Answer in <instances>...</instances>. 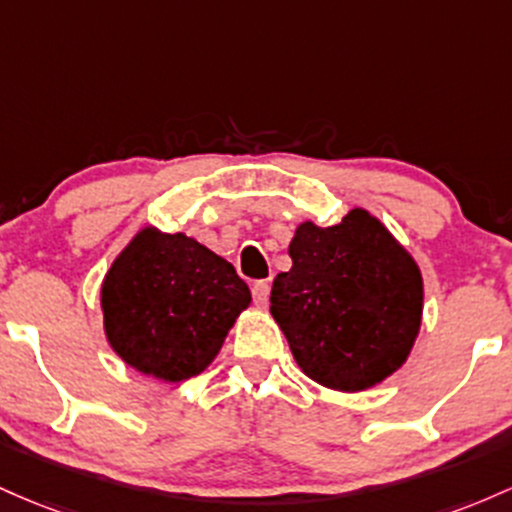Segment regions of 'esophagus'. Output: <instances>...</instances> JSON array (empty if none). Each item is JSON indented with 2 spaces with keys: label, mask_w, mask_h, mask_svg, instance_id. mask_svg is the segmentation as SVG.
I'll return each instance as SVG.
<instances>
[{
  "label": "esophagus",
  "mask_w": 512,
  "mask_h": 512,
  "mask_svg": "<svg viewBox=\"0 0 512 512\" xmlns=\"http://www.w3.org/2000/svg\"><path fill=\"white\" fill-rule=\"evenodd\" d=\"M251 292H254V302L258 307H268V300H271V283L268 280H258L251 287Z\"/></svg>",
  "instance_id": "obj_1"
}]
</instances>
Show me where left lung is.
Returning a JSON list of instances; mask_svg holds the SVG:
<instances>
[{"mask_svg":"<svg viewBox=\"0 0 512 512\" xmlns=\"http://www.w3.org/2000/svg\"><path fill=\"white\" fill-rule=\"evenodd\" d=\"M292 268L273 280L271 314L309 380L365 392L409 360L423 319V275L380 217L297 225Z\"/></svg>","mask_w":512,"mask_h":512,"instance_id":"1","label":"left lung"}]
</instances>
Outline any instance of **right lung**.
Here are the masks:
<instances>
[{
    "label": "right lung",
    "mask_w": 512,
    "mask_h": 512,
    "mask_svg": "<svg viewBox=\"0 0 512 512\" xmlns=\"http://www.w3.org/2000/svg\"><path fill=\"white\" fill-rule=\"evenodd\" d=\"M251 292L229 261L188 234L145 225L101 283L103 333L142 375L183 382L220 353Z\"/></svg>",
    "instance_id": "1"
}]
</instances>
